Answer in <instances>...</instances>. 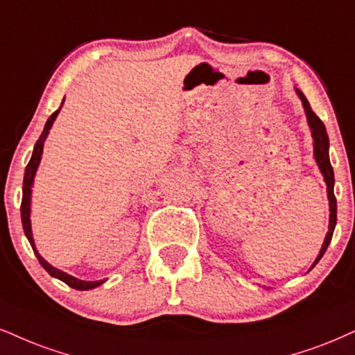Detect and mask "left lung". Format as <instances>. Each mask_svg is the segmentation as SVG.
I'll return each mask as SVG.
<instances>
[{
  "label": "left lung",
  "mask_w": 355,
  "mask_h": 355,
  "mask_svg": "<svg viewBox=\"0 0 355 355\" xmlns=\"http://www.w3.org/2000/svg\"><path fill=\"white\" fill-rule=\"evenodd\" d=\"M296 92H298L300 98L303 100L306 116H308L309 128H311V135H313V139H314V157H316L318 166H319V169H321V173L324 174V181L327 184V198H329V211H331L329 232H327L324 243H322V248H321V252H319L316 261H314L313 266H311V268H314V265H316L318 261L321 260V257L324 255L327 247H329V243H331L332 234H334L336 220H338V202H336V196H334V171H332V166H331V161H329V138H327L326 126L321 121V118H319L316 113L313 112L311 105H309L308 98L304 97L303 92H301V90H296Z\"/></svg>",
  "instance_id": "1"
}]
</instances>
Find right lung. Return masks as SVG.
<instances>
[{"mask_svg": "<svg viewBox=\"0 0 355 355\" xmlns=\"http://www.w3.org/2000/svg\"><path fill=\"white\" fill-rule=\"evenodd\" d=\"M64 103V100H62ZM62 103H60V107H62ZM59 107V110H60ZM59 110H55L52 115L49 116V120L46 121V126H44L41 137H39L37 143L34 144V151H33V156H31L28 166H26V173H24V182H23V200H21V220H23V229H24V234L26 237H28L31 247H33L34 253H36L39 263L42 265V268L47 271V273L51 275V277L54 278H59L60 282H64L65 284H69L71 288H76V290H92V288H97L102 284L103 282L100 279V282H82V279H77L71 277V275L64 273V271L54 268V266L47 263L44 258L39 255L36 247H34V240H33V232H31V220H29V214H31V186H33V181H34V174H36V169L39 166V161H41V155H42V148H44V141H46V137L47 133H49L52 123H54L57 113Z\"/></svg>", "mask_w": 355, "mask_h": 355, "instance_id": "right-lung-1", "label": "right lung"}]
</instances>
